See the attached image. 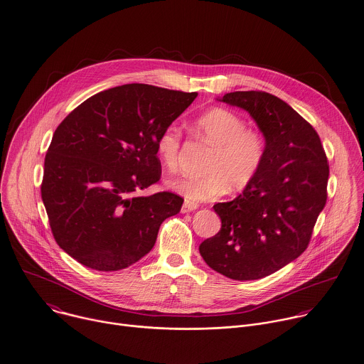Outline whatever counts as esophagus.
<instances>
[{"label":"esophagus","mask_w":364,"mask_h":364,"mask_svg":"<svg viewBox=\"0 0 364 364\" xmlns=\"http://www.w3.org/2000/svg\"><path fill=\"white\" fill-rule=\"evenodd\" d=\"M196 209H198V203L186 200L184 205H183V208H181V212H183V213H190V212H193V210H196Z\"/></svg>","instance_id":"esophagus-1"}]
</instances>
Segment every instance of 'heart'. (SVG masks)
Segmentation results:
<instances>
[{"mask_svg": "<svg viewBox=\"0 0 364 364\" xmlns=\"http://www.w3.org/2000/svg\"><path fill=\"white\" fill-rule=\"evenodd\" d=\"M195 129L212 146L210 155L202 176H183L169 183L171 188L188 200H209L230 188H246L261 171L267 146L264 137L247 129L246 121L227 108H212L195 121ZM180 133L169 127L162 130L156 140V154L162 165L176 171L178 164Z\"/></svg>", "mask_w": 364, "mask_h": 364, "instance_id": "1", "label": "heart"}]
</instances>
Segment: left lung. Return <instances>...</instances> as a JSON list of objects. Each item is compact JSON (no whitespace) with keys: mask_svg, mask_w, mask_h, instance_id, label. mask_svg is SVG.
I'll list each match as a JSON object with an SVG mask.
<instances>
[{"mask_svg":"<svg viewBox=\"0 0 364 364\" xmlns=\"http://www.w3.org/2000/svg\"><path fill=\"white\" fill-rule=\"evenodd\" d=\"M217 100L250 114L267 154L235 199L214 205L221 230L200 243L199 253L227 278H265L308 247L327 199V158L316 130L277 96L247 90Z\"/></svg>","mask_w":364,"mask_h":364,"instance_id":"left-lung-1","label":"left lung"}]
</instances>
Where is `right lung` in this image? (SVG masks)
<instances>
[{"mask_svg": "<svg viewBox=\"0 0 364 364\" xmlns=\"http://www.w3.org/2000/svg\"><path fill=\"white\" fill-rule=\"evenodd\" d=\"M198 96L146 84L115 86L73 109L53 133L41 196L56 243L82 265L119 271L146 256L176 193H139L161 178L156 140Z\"/></svg>", "mask_w": 364, "mask_h": 364, "instance_id": "obj_1", "label": "right lung"}]
</instances>
